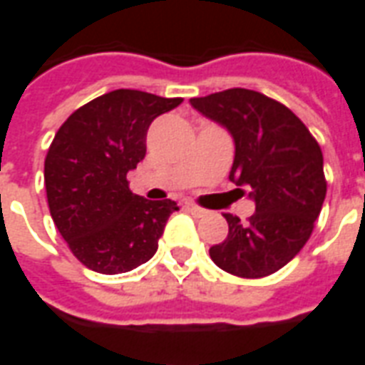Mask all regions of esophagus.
<instances>
[{
	"instance_id": "esophagus-1",
	"label": "esophagus",
	"mask_w": 365,
	"mask_h": 365,
	"mask_svg": "<svg viewBox=\"0 0 365 365\" xmlns=\"http://www.w3.org/2000/svg\"><path fill=\"white\" fill-rule=\"evenodd\" d=\"M185 209H187L191 215H195V217H203V215L207 213L205 209H201V207L193 205V203H187V205H185Z\"/></svg>"
}]
</instances>
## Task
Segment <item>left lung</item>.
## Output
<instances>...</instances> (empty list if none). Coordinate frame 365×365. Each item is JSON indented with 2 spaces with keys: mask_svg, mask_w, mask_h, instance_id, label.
<instances>
[{
  "mask_svg": "<svg viewBox=\"0 0 365 365\" xmlns=\"http://www.w3.org/2000/svg\"><path fill=\"white\" fill-rule=\"evenodd\" d=\"M235 140L229 180L256 205L248 222L225 213L229 237L211 260L238 277H266L299 254L327 195L322 152L297 115L258 91L232 88L190 99Z\"/></svg>",
  "mask_w": 365,
  "mask_h": 365,
  "instance_id": "1",
  "label": "left lung"
}]
</instances>
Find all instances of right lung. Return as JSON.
<instances>
[{"label":"right lung","mask_w":365,"mask_h":365,"mask_svg":"<svg viewBox=\"0 0 365 365\" xmlns=\"http://www.w3.org/2000/svg\"><path fill=\"white\" fill-rule=\"evenodd\" d=\"M182 97L115 90L96 97L66 119L44 160L52 221L86 268L123 274L158 250L172 199L150 201L128 190L127 174L143 162L146 133Z\"/></svg>","instance_id":"obj_1"}]
</instances>
